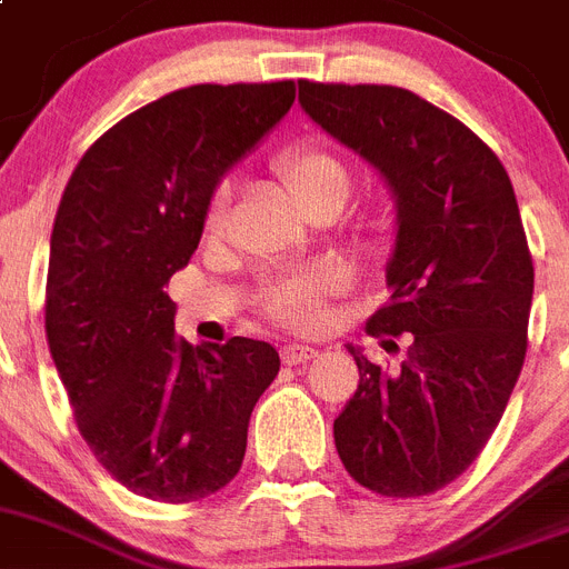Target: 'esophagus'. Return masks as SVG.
Wrapping results in <instances>:
<instances>
[{
  "instance_id": "esophagus-1",
  "label": "esophagus",
  "mask_w": 569,
  "mask_h": 569,
  "mask_svg": "<svg viewBox=\"0 0 569 569\" xmlns=\"http://www.w3.org/2000/svg\"><path fill=\"white\" fill-rule=\"evenodd\" d=\"M315 355H318V349H312V346L306 343H286L283 349H280V358H283V363H289V367L306 363V360H312Z\"/></svg>"
}]
</instances>
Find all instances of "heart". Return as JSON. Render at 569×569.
<instances>
[{
    "label": "heart",
    "instance_id": "b5f03b06",
    "mask_svg": "<svg viewBox=\"0 0 569 569\" xmlns=\"http://www.w3.org/2000/svg\"><path fill=\"white\" fill-rule=\"evenodd\" d=\"M274 171H278L280 182L286 186L300 209L309 211L315 200L326 191H343L349 189V174L346 166L335 154H329L326 148L303 142V146H291L289 151L274 160ZM226 214V197L217 194L209 211V229L217 231L223 226ZM340 289V278L335 271H312V274H300V278L283 280L274 286L266 300V309L274 320L295 329H315L323 323L326 318V298H332Z\"/></svg>",
    "mask_w": 569,
    "mask_h": 569
}]
</instances>
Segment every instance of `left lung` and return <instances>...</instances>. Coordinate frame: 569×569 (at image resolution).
<instances>
[{
	"label": "left lung",
	"mask_w": 569,
	"mask_h": 569,
	"mask_svg": "<svg viewBox=\"0 0 569 569\" xmlns=\"http://www.w3.org/2000/svg\"><path fill=\"white\" fill-rule=\"evenodd\" d=\"M298 88L309 120L387 182L389 303L369 332L412 335L392 372L346 346L360 380L335 418V447L367 490L429 496L476 461L523 367L532 260L516 191L463 122L407 88Z\"/></svg>",
	"instance_id": "1"
}]
</instances>
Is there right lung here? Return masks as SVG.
Masks as SVG:
<instances>
[{
    "mask_svg": "<svg viewBox=\"0 0 569 569\" xmlns=\"http://www.w3.org/2000/svg\"><path fill=\"white\" fill-rule=\"evenodd\" d=\"M295 82L191 86L128 113L86 151L59 200L46 335L77 427L126 490L189 503L246 456L274 346L174 338L162 286L189 266L211 197L289 113Z\"/></svg>",
    "mask_w": 569,
    "mask_h": 569,
    "instance_id": "add662e5",
    "label": "right lung"
}]
</instances>
